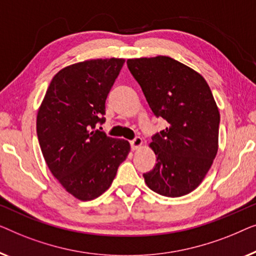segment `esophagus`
Masks as SVG:
<instances>
[{"mask_svg":"<svg viewBox=\"0 0 256 256\" xmlns=\"http://www.w3.org/2000/svg\"><path fill=\"white\" fill-rule=\"evenodd\" d=\"M142 146V139L140 138V136H136V138H134L131 142V147L133 150H139Z\"/></svg>","mask_w":256,"mask_h":256,"instance_id":"1","label":"esophagus"}]
</instances>
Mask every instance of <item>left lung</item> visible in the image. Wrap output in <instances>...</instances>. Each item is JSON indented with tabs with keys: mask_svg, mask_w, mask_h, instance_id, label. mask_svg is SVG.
<instances>
[{
	"mask_svg": "<svg viewBox=\"0 0 256 256\" xmlns=\"http://www.w3.org/2000/svg\"><path fill=\"white\" fill-rule=\"evenodd\" d=\"M128 67L156 117L168 126L153 136V170L147 186L167 197L192 192L203 181L218 152L220 114L208 82L198 72L169 56L136 58Z\"/></svg>",
	"mask_w": 256,
	"mask_h": 256,
	"instance_id": "8db88e82",
	"label": "left lung"
}]
</instances>
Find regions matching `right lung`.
I'll use <instances>...</instances> for the list:
<instances>
[{
  "label": "right lung",
  "mask_w": 256,
  "mask_h": 256,
  "mask_svg": "<svg viewBox=\"0 0 256 256\" xmlns=\"http://www.w3.org/2000/svg\"><path fill=\"white\" fill-rule=\"evenodd\" d=\"M125 59H92L53 76L37 112L39 145L50 172L67 192L92 200L110 188L131 146L95 130Z\"/></svg>",
  "instance_id": "right-lung-1"
}]
</instances>
